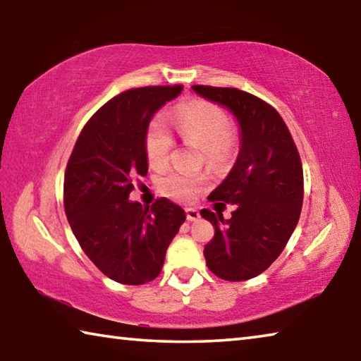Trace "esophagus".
<instances>
[{
  "mask_svg": "<svg viewBox=\"0 0 361 361\" xmlns=\"http://www.w3.org/2000/svg\"><path fill=\"white\" fill-rule=\"evenodd\" d=\"M186 218L188 221H197L200 218V213L195 209H186Z\"/></svg>",
  "mask_w": 361,
  "mask_h": 361,
  "instance_id": "esophagus-1",
  "label": "esophagus"
}]
</instances>
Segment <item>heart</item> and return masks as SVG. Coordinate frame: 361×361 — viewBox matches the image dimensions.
<instances>
[{
  "label": "heart",
  "mask_w": 361,
  "mask_h": 361,
  "mask_svg": "<svg viewBox=\"0 0 361 361\" xmlns=\"http://www.w3.org/2000/svg\"><path fill=\"white\" fill-rule=\"evenodd\" d=\"M175 129L186 143L200 146L205 161L219 166L232 156L237 146L235 132L229 127V116L215 103L197 100L178 108L175 116ZM146 157L152 167L166 166L173 149L170 137L162 122H152L145 138ZM205 173H188L173 170L157 180L162 194L175 200L189 202L197 197L207 186Z\"/></svg>",
  "instance_id": "b5f03b06"
}]
</instances>
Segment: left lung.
<instances>
[{
    "mask_svg": "<svg viewBox=\"0 0 361 361\" xmlns=\"http://www.w3.org/2000/svg\"><path fill=\"white\" fill-rule=\"evenodd\" d=\"M192 90L228 108L240 127L234 167L209 195L210 202L221 200L235 210L229 219L207 209L200 215L215 228L204 248L207 266L219 279L242 282L264 272L296 228L304 195L301 157L282 116L258 97L234 87Z\"/></svg>",
    "mask_w": 361,
    "mask_h": 361,
    "instance_id": "left-lung-1",
    "label": "left lung"
}]
</instances>
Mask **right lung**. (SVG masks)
<instances>
[{
    "label": "right lung",
    "instance_id": "1",
    "mask_svg": "<svg viewBox=\"0 0 361 361\" xmlns=\"http://www.w3.org/2000/svg\"><path fill=\"white\" fill-rule=\"evenodd\" d=\"M183 85L130 89L87 121L63 181L65 213L89 259L114 282L143 285L162 271L186 215L166 197L149 207L129 200L133 178L148 173L145 138L159 108Z\"/></svg>",
    "mask_w": 361,
    "mask_h": 361
}]
</instances>
